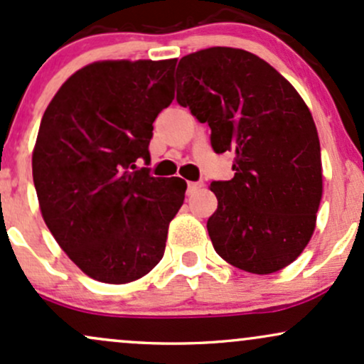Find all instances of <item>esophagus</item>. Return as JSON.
Segmentation results:
<instances>
[{
  "instance_id": "esophagus-1",
  "label": "esophagus",
  "mask_w": 364,
  "mask_h": 364,
  "mask_svg": "<svg viewBox=\"0 0 364 364\" xmlns=\"http://www.w3.org/2000/svg\"><path fill=\"white\" fill-rule=\"evenodd\" d=\"M202 186H203L202 181H190L188 183V195H195Z\"/></svg>"
}]
</instances>
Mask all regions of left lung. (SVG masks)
Masks as SVG:
<instances>
[{"instance_id": "obj_1", "label": "left lung", "mask_w": 364, "mask_h": 364, "mask_svg": "<svg viewBox=\"0 0 364 364\" xmlns=\"http://www.w3.org/2000/svg\"><path fill=\"white\" fill-rule=\"evenodd\" d=\"M178 102L208 123L235 178L212 181L207 223L215 252L250 274L291 265L316 228L323 179L315 121L298 90L257 54L208 48L181 58Z\"/></svg>"}]
</instances>
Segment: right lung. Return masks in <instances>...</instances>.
Here are the masks:
<instances>
[{
	"label": "right lung",
	"mask_w": 364,
	"mask_h": 364,
	"mask_svg": "<svg viewBox=\"0 0 364 364\" xmlns=\"http://www.w3.org/2000/svg\"><path fill=\"white\" fill-rule=\"evenodd\" d=\"M176 60L95 61L46 107L32 152L41 214L83 274L127 284L161 262L186 181L136 169L174 99Z\"/></svg>",
	"instance_id": "1"
}]
</instances>
